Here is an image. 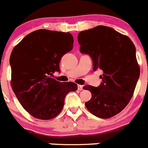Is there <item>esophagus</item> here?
Wrapping results in <instances>:
<instances>
[{
    "label": "esophagus",
    "mask_w": 148,
    "mask_h": 148,
    "mask_svg": "<svg viewBox=\"0 0 148 148\" xmlns=\"http://www.w3.org/2000/svg\"><path fill=\"white\" fill-rule=\"evenodd\" d=\"M77 89H78L79 90H82L83 89V86H81V85H77Z\"/></svg>",
    "instance_id": "34e87169"
}]
</instances>
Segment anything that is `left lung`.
Segmentation results:
<instances>
[{"label": "left lung", "instance_id": "left-lung-1", "mask_svg": "<svg viewBox=\"0 0 148 148\" xmlns=\"http://www.w3.org/2000/svg\"><path fill=\"white\" fill-rule=\"evenodd\" d=\"M77 41L80 52L91 57L93 71L103 72L100 86L83 87L92 96L86 107L97 117H112L130 101L140 77L134 45L127 36L105 26L80 32Z\"/></svg>", "mask_w": 148, "mask_h": 148}]
</instances>
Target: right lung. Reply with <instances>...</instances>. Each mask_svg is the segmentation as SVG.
<instances>
[{
	"mask_svg": "<svg viewBox=\"0 0 148 148\" xmlns=\"http://www.w3.org/2000/svg\"><path fill=\"white\" fill-rule=\"evenodd\" d=\"M73 48L69 32L39 29L14 47L10 57L11 85L23 108L36 119L49 120L62 111L66 95L76 83L50 77L60 71L62 57Z\"/></svg>",
	"mask_w": 148,
	"mask_h": 148,
	"instance_id": "add662e5",
	"label": "right lung"
}]
</instances>
